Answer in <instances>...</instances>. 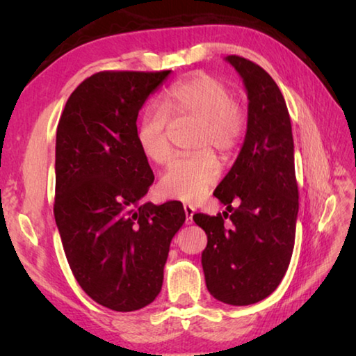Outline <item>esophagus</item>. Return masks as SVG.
<instances>
[{
	"mask_svg": "<svg viewBox=\"0 0 356 356\" xmlns=\"http://www.w3.org/2000/svg\"><path fill=\"white\" fill-rule=\"evenodd\" d=\"M184 212H185V216H186V225H191L193 221V213H195V209H193L191 206H184Z\"/></svg>",
	"mask_w": 356,
	"mask_h": 356,
	"instance_id": "1",
	"label": "esophagus"
}]
</instances>
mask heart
Returning a JSON list of instances; mask_svg holds the SVG:
<instances>
[{"mask_svg": "<svg viewBox=\"0 0 356 356\" xmlns=\"http://www.w3.org/2000/svg\"><path fill=\"white\" fill-rule=\"evenodd\" d=\"M170 118L196 120L188 146L197 152L174 159L160 179V190L172 200L196 202L220 179V163L210 150L225 160L237 152L246 134V113L232 89L215 75L196 74L172 84L161 97V108H147L136 125L138 147L156 165L172 154Z\"/></svg>", "mask_w": 356, "mask_h": 356, "instance_id": "obj_1", "label": "heart"}]
</instances>
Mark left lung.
I'll return each instance as SVG.
<instances>
[{"instance_id":"8db88e82","label":"left lung","mask_w":356,"mask_h":356,"mask_svg":"<svg viewBox=\"0 0 356 356\" xmlns=\"http://www.w3.org/2000/svg\"><path fill=\"white\" fill-rule=\"evenodd\" d=\"M226 61L248 92L245 143L213 191L227 212L195 213L193 220L207 234L201 262L209 292L222 303L246 306L268 297L287 272L298 185L291 118L278 84L250 59L229 55ZM236 202L239 206L234 208Z\"/></svg>"}]
</instances>
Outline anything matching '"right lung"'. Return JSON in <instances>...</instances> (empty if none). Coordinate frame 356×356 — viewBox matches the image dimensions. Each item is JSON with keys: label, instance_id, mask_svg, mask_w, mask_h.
<instances>
[{"label": "right lung", "instance_id": "1", "mask_svg": "<svg viewBox=\"0 0 356 356\" xmlns=\"http://www.w3.org/2000/svg\"><path fill=\"white\" fill-rule=\"evenodd\" d=\"M170 74H94L70 94L58 124L53 212L65 257L83 291L113 311L152 303L185 221L182 202H141L154 172L138 147L136 119Z\"/></svg>", "mask_w": 356, "mask_h": 356}]
</instances>
